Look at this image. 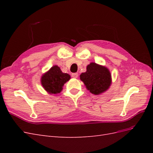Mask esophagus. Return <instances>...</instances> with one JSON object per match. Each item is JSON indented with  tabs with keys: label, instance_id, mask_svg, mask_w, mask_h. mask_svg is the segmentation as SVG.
<instances>
[{
	"label": "esophagus",
	"instance_id": "esophagus-1",
	"mask_svg": "<svg viewBox=\"0 0 153 153\" xmlns=\"http://www.w3.org/2000/svg\"><path fill=\"white\" fill-rule=\"evenodd\" d=\"M71 76H72L73 78H78V73H72Z\"/></svg>",
	"mask_w": 153,
	"mask_h": 153
}]
</instances>
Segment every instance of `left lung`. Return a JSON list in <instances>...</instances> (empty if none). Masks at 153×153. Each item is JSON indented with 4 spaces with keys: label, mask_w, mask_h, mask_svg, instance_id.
Returning <instances> with one entry per match:
<instances>
[{
    "label": "left lung",
    "mask_w": 153,
    "mask_h": 153,
    "mask_svg": "<svg viewBox=\"0 0 153 153\" xmlns=\"http://www.w3.org/2000/svg\"><path fill=\"white\" fill-rule=\"evenodd\" d=\"M88 91L95 95L100 94L109 89L112 78L108 69L105 66L91 62L87 66V71L80 75Z\"/></svg>",
    "instance_id": "left-lung-1"
}]
</instances>
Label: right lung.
Returning a JSON list of instances; mask_svg holds the SVG:
<instances>
[{
	"label": "right lung",
	"instance_id": "obj_1",
	"mask_svg": "<svg viewBox=\"0 0 153 153\" xmlns=\"http://www.w3.org/2000/svg\"><path fill=\"white\" fill-rule=\"evenodd\" d=\"M71 78L68 73H64L57 66H53L42 75L41 78V85L49 94L60 93L66 82Z\"/></svg>",
	"mask_w": 153,
	"mask_h": 153
}]
</instances>
